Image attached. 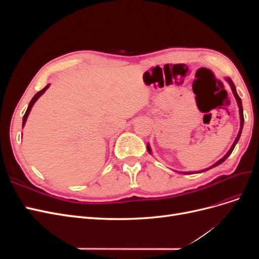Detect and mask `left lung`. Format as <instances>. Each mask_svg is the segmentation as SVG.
Masks as SVG:
<instances>
[{"label": "left lung", "mask_w": 259, "mask_h": 259, "mask_svg": "<svg viewBox=\"0 0 259 259\" xmlns=\"http://www.w3.org/2000/svg\"><path fill=\"white\" fill-rule=\"evenodd\" d=\"M226 80L228 81V83H229V85H230V88H231V90H232L233 95H234V97H236V99H237V103H238V106H239V110H240V119H241V125H240V131H239V134H238V136H237L236 140H234V143L232 144V146H231V148H230V150L226 153V155L224 156V158H222V159L219 160L218 162H216V163L214 164V165H211L210 167H208V168H206V169L200 170V171H186V173H182V174H187V175H189V174H193V173H201V171H205V170H208V169H210V168H213V167H215V166L219 165V164H222V163H223V162H224V161H225L227 158H228V156L231 154V152L233 151L234 147H236L237 143L239 142L240 136H241V133H242V128H243V124H244V116H243V108H242V101H241V98H240V97H239V95H238V93H237V91H236V86H234V84H233L232 80H231V79H229V77H227ZM147 150H148V152H149V153H151V149H150V147H149V145H147Z\"/></svg>", "instance_id": "8db88e82"}]
</instances>
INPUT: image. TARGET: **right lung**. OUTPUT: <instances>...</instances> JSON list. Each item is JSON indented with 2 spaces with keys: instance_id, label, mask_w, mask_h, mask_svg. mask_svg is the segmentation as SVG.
I'll return each mask as SVG.
<instances>
[{
  "instance_id": "obj_1",
  "label": "right lung",
  "mask_w": 259,
  "mask_h": 259,
  "mask_svg": "<svg viewBox=\"0 0 259 259\" xmlns=\"http://www.w3.org/2000/svg\"><path fill=\"white\" fill-rule=\"evenodd\" d=\"M49 86H50V84H48V85H46L45 86V88L42 90V91H40V92H37L36 94H35V95H34V97L32 98V99H31V101H30V104H29V106H28V109H27V111H26V113H25V115H23V119H22V126H23V125H25L26 124V121H27V117H28V115H29V113H30V111H31V108H32L33 107V105H34V103H35V101L38 99V97H40L41 95H42V94L46 91V90H48L49 89Z\"/></svg>"
}]
</instances>
